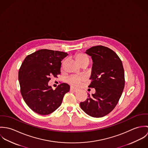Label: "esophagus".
Listing matches in <instances>:
<instances>
[{
    "label": "esophagus",
    "mask_w": 148,
    "mask_h": 148,
    "mask_svg": "<svg viewBox=\"0 0 148 148\" xmlns=\"http://www.w3.org/2000/svg\"><path fill=\"white\" fill-rule=\"evenodd\" d=\"M70 90H71V91H73V92H76L78 90H77V89H76V88H75L71 86V88H70Z\"/></svg>",
    "instance_id": "1"
}]
</instances>
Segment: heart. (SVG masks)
<instances>
[{"label": "heart", "mask_w": 148, "mask_h": 148, "mask_svg": "<svg viewBox=\"0 0 148 148\" xmlns=\"http://www.w3.org/2000/svg\"><path fill=\"white\" fill-rule=\"evenodd\" d=\"M75 59L76 62L79 64L80 65L84 63L85 62L89 63V58L88 57L83 53H78L75 55ZM65 64V61L63 63V65ZM84 81V78L82 76L73 75L68 77L66 80V82L68 84L72 85L73 86H77L81 84L82 82Z\"/></svg>", "instance_id": "b5f03b06"}]
</instances>
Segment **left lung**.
Here are the masks:
<instances>
[{"instance_id": "8db88e82", "label": "left lung", "mask_w": 148, "mask_h": 148, "mask_svg": "<svg viewBox=\"0 0 148 148\" xmlns=\"http://www.w3.org/2000/svg\"><path fill=\"white\" fill-rule=\"evenodd\" d=\"M93 60L92 80L89 88L96 92L80 103L85 112L93 117H102L117 104L125 86L122 62L111 49L103 45L93 46L85 52Z\"/></svg>"}]
</instances>
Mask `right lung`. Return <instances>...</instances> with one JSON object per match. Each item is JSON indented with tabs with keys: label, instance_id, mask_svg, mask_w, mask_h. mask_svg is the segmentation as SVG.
Masks as SVG:
<instances>
[{
	"label": "right lung",
	"instance_id": "add662e5",
	"mask_svg": "<svg viewBox=\"0 0 148 148\" xmlns=\"http://www.w3.org/2000/svg\"><path fill=\"white\" fill-rule=\"evenodd\" d=\"M67 53L42 49L28 55L19 71L21 96L28 107L42 115L49 114L62 104L64 95L70 89L65 83L53 90L48 83L50 77L60 73L62 60Z\"/></svg>",
	"mask_w": 148,
	"mask_h": 148
}]
</instances>
